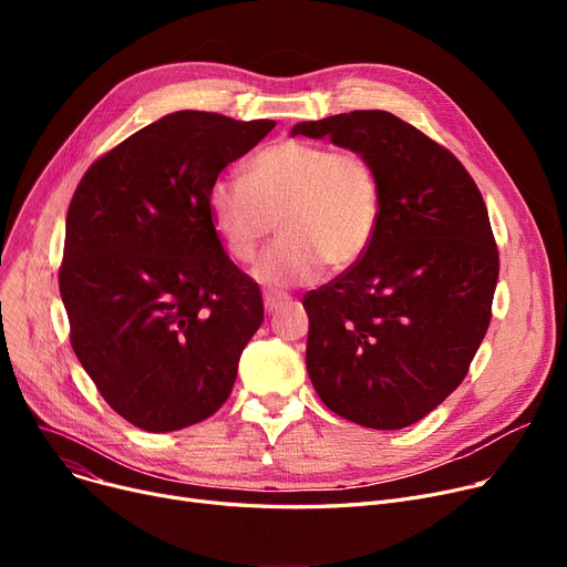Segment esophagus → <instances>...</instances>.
<instances>
[{"instance_id": "1", "label": "esophagus", "mask_w": 567, "mask_h": 567, "mask_svg": "<svg viewBox=\"0 0 567 567\" xmlns=\"http://www.w3.org/2000/svg\"><path fill=\"white\" fill-rule=\"evenodd\" d=\"M287 303H289V296H285V293H276V291H266L264 293V308H266V312H276L278 308H282Z\"/></svg>"}]
</instances>
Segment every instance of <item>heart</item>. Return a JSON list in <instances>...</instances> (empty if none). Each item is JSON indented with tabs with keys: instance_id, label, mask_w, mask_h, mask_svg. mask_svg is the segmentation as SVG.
Here are the masks:
<instances>
[{
	"instance_id": "b5f03b06",
	"label": "heart",
	"mask_w": 567,
	"mask_h": 567,
	"mask_svg": "<svg viewBox=\"0 0 567 567\" xmlns=\"http://www.w3.org/2000/svg\"><path fill=\"white\" fill-rule=\"evenodd\" d=\"M206 214L225 252L250 264L264 285L312 282L323 268L342 274L359 264L381 220V178L361 152L329 144L282 140L252 156L244 178L218 176L206 188Z\"/></svg>"
}]
</instances>
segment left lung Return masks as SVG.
Segmentation results:
<instances>
[{"label": "left lung", "mask_w": 567, "mask_h": 567, "mask_svg": "<svg viewBox=\"0 0 567 567\" xmlns=\"http://www.w3.org/2000/svg\"><path fill=\"white\" fill-rule=\"evenodd\" d=\"M365 154L381 220L365 257L306 293L321 402L372 430L419 423L468 372L492 319L498 250L485 199L449 148L383 110L296 124Z\"/></svg>", "instance_id": "1"}]
</instances>
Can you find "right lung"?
I'll list each match as a JSON object with an SVG mask.
<instances>
[{
	"label": "right lung",
	"mask_w": 567,
	"mask_h": 567,
	"mask_svg": "<svg viewBox=\"0 0 567 567\" xmlns=\"http://www.w3.org/2000/svg\"><path fill=\"white\" fill-rule=\"evenodd\" d=\"M274 126L174 112L94 161L73 193L59 266L71 347L140 430L214 415L264 321L257 282L208 223L206 188Z\"/></svg>",
	"instance_id": "right-lung-1"
}]
</instances>
